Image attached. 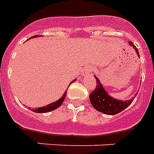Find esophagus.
Listing matches in <instances>:
<instances>
[{"instance_id": "esophagus-1", "label": "esophagus", "mask_w": 154, "mask_h": 154, "mask_svg": "<svg viewBox=\"0 0 154 154\" xmlns=\"http://www.w3.org/2000/svg\"><path fill=\"white\" fill-rule=\"evenodd\" d=\"M92 68L91 66H87L85 68V70H84V72H83V76H86L88 75H89L90 73L92 72Z\"/></svg>"}]
</instances>
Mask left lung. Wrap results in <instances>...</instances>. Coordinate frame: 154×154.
<instances>
[{
    "label": "left lung",
    "mask_w": 154,
    "mask_h": 154,
    "mask_svg": "<svg viewBox=\"0 0 154 154\" xmlns=\"http://www.w3.org/2000/svg\"><path fill=\"white\" fill-rule=\"evenodd\" d=\"M129 45L133 47L134 49L136 50V54L139 56L138 50L136 48V46L131 42H129ZM95 78H96V81H97V85L94 91H92L91 94L89 95V99L92 106L97 111L101 112L106 114L114 115V114L122 112L123 109H125L133 101L134 97L131 98V100H125V101L113 98L106 92L102 84H100L99 79L96 76H95Z\"/></svg>",
    "instance_id": "left-lung-1"
}]
</instances>
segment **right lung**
Here are the masks:
<instances>
[{
    "label": "right lung",
    "instance_id": "obj_1",
    "mask_svg": "<svg viewBox=\"0 0 154 154\" xmlns=\"http://www.w3.org/2000/svg\"><path fill=\"white\" fill-rule=\"evenodd\" d=\"M39 35H35V36H32V37H37ZM32 37H31L32 39ZM75 81V80H74ZM72 81V82H74ZM72 82L70 83V84H72ZM66 91L65 92V93L63 94L62 97L60 98L59 100H57V101L55 102H53V103H50L47 105L45 106H43V107H40V108H37V109H32L33 112H35V113H47V112H50L52 110H54V109H56L57 108H58L62 104V102L64 101L65 100V97H66Z\"/></svg>",
    "mask_w": 154,
    "mask_h": 154
}]
</instances>
